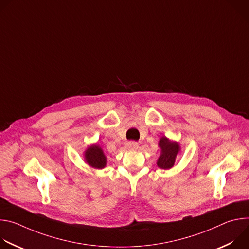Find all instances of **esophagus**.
I'll return each instance as SVG.
<instances>
[{"label": "esophagus", "mask_w": 249, "mask_h": 249, "mask_svg": "<svg viewBox=\"0 0 249 249\" xmlns=\"http://www.w3.org/2000/svg\"><path fill=\"white\" fill-rule=\"evenodd\" d=\"M126 148L128 150L134 151V150H137L139 148V144L137 143V142H135V141H130V142H128V143L126 144Z\"/></svg>", "instance_id": "1"}]
</instances>
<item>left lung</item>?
Segmentation results:
<instances>
[{"label":"left lung","instance_id":"obj_1","mask_svg":"<svg viewBox=\"0 0 249 249\" xmlns=\"http://www.w3.org/2000/svg\"><path fill=\"white\" fill-rule=\"evenodd\" d=\"M160 148V155L158 159L157 164L160 168L169 169L174 165L177 154L180 152V146L177 142L170 141L166 137H161L159 141Z\"/></svg>","mask_w":249,"mask_h":249}]
</instances>
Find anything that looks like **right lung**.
<instances>
[{
    "label": "right lung",
    "instance_id": "1",
    "mask_svg": "<svg viewBox=\"0 0 249 249\" xmlns=\"http://www.w3.org/2000/svg\"><path fill=\"white\" fill-rule=\"evenodd\" d=\"M86 162L96 169H101L106 165V157L98 145H91L85 151Z\"/></svg>",
    "mask_w": 249,
    "mask_h": 249
}]
</instances>
